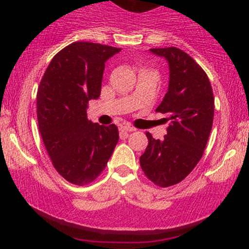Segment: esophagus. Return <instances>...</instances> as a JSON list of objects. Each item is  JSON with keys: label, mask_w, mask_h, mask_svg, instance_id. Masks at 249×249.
I'll return each instance as SVG.
<instances>
[{"label": "esophagus", "mask_w": 249, "mask_h": 249, "mask_svg": "<svg viewBox=\"0 0 249 249\" xmlns=\"http://www.w3.org/2000/svg\"><path fill=\"white\" fill-rule=\"evenodd\" d=\"M119 130H121L122 133L127 134V132H132V131H136V128L131 126V125H126V124H125V125H122Z\"/></svg>", "instance_id": "obj_1"}]
</instances>
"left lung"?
Here are the masks:
<instances>
[{
	"label": "left lung",
	"mask_w": 249,
	"mask_h": 249,
	"mask_svg": "<svg viewBox=\"0 0 249 249\" xmlns=\"http://www.w3.org/2000/svg\"><path fill=\"white\" fill-rule=\"evenodd\" d=\"M170 67V83L157 112L170 122L164 139L146 132L148 145L142 154V172L153 184L168 187L184 180L196 166L206 147L213 125L214 96L202 68L176 47L154 48Z\"/></svg>",
	"instance_id": "1"
}]
</instances>
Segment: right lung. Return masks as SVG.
<instances>
[{"label": "right lung", "mask_w": 249, "mask_h": 249, "mask_svg": "<svg viewBox=\"0 0 249 249\" xmlns=\"http://www.w3.org/2000/svg\"><path fill=\"white\" fill-rule=\"evenodd\" d=\"M119 51L99 43L73 42L53 56L39 83V133L53 167L73 185L92 182L118 142V127L89 121L87 107L101 95L105 62Z\"/></svg>", "instance_id": "1"}]
</instances>
